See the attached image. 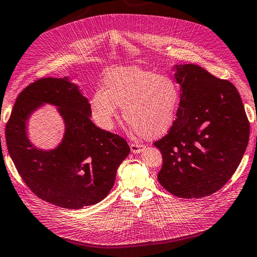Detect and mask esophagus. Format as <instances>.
I'll return each instance as SVG.
<instances>
[{
  "label": "esophagus",
  "instance_id": "esophagus-1",
  "mask_svg": "<svg viewBox=\"0 0 257 257\" xmlns=\"http://www.w3.org/2000/svg\"><path fill=\"white\" fill-rule=\"evenodd\" d=\"M130 149H131V152H133V153H140L143 150V146L137 145V143H131Z\"/></svg>",
  "mask_w": 257,
  "mask_h": 257
}]
</instances>
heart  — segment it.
I'll return each mask as SVG.
<instances>
[{
  "label": "heart",
  "instance_id": "obj_1",
  "mask_svg": "<svg viewBox=\"0 0 257 257\" xmlns=\"http://www.w3.org/2000/svg\"><path fill=\"white\" fill-rule=\"evenodd\" d=\"M180 98V87L171 76L140 67H122L104 75L103 91L93 93L88 107L101 129L114 128L120 107L136 136L157 139L175 123Z\"/></svg>",
  "mask_w": 257,
  "mask_h": 257
}]
</instances>
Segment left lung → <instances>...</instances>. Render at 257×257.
Returning <instances> with one entry per match:
<instances>
[{"mask_svg": "<svg viewBox=\"0 0 257 257\" xmlns=\"http://www.w3.org/2000/svg\"><path fill=\"white\" fill-rule=\"evenodd\" d=\"M175 69L181 101L169 134L154 142L163 159L158 180L172 195L200 198L234 174L246 150L249 122L231 82L196 64Z\"/></svg>", "mask_w": 257, "mask_h": 257, "instance_id": "1", "label": "left lung"}]
</instances>
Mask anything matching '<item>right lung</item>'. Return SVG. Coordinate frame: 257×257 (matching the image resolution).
<instances>
[{
  "mask_svg": "<svg viewBox=\"0 0 257 257\" xmlns=\"http://www.w3.org/2000/svg\"><path fill=\"white\" fill-rule=\"evenodd\" d=\"M44 102L58 107L66 124L63 142L44 152L28 140L26 123ZM88 99L68 77H43L20 93L5 128L8 150L28 188L65 209L97 204L114 186L118 166L130 148L120 136L95 126Z\"/></svg>",
  "mask_w": 257,
  "mask_h": 257,
  "instance_id": "obj_1",
  "label": "right lung"
}]
</instances>
